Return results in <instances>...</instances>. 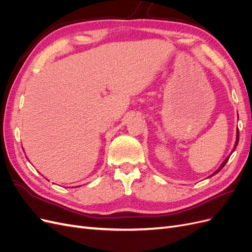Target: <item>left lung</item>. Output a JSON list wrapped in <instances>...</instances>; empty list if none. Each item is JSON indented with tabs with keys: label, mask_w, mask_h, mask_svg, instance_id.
I'll return each mask as SVG.
<instances>
[{
	"label": "left lung",
	"mask_w": 252,
	"mask_h": 252,
	"mask_svg": "<svg viewBox=\"0 0 252 252\" xmlns=\"http://www.w3.org/2000/svg\"><path fill=\"white\" fill-rule=\"evenodd\" d=\"M238 118H239V116H238ZM239 134H240V132H239V128H238V130H236V140H235V144H234V147H233V149H232V152L235 150V148H236V146H238V144H239ZM232 152H231V154H232ZM231 154L229 155V157H228V158H225V161L222 163V165H220V167H219V169L217 170V171H215V172H213L211 175H210V177H212V175H215V174H217L218 172H220V170H222V168H223V167L226 165V163L228 162V159H229V158H230V156H231Z\"/></svg>",
	"instance_id": "8db88e82"
}]
</instances>
